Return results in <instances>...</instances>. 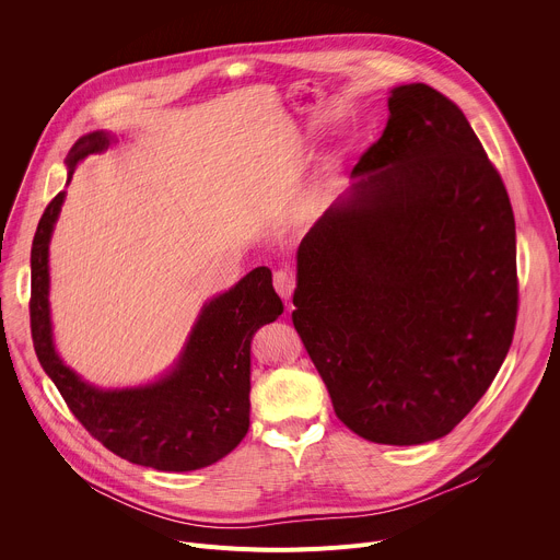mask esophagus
<instances>
[{"instance_id":"esophagus-1","label":"esophagus","mask_w":560,"mask_h":560,"mask_svg":"<svg viewBox=\"0 0 560 560\" xmlns=\"http://www.w3.org/2000/svg\"><path fill=\"white\" fill-rule=\"evenodd\" d=\"M294 288H296V281H294L292 272H288V270H277V272H275V290L279 292L281 299L290 301ZM288 307H290V303H288Z\"/></svg>"}]
</instances>
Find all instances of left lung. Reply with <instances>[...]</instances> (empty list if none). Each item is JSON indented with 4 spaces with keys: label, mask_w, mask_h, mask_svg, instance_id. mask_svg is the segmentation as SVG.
I'll list each match as a JSON object with an SVG mask.
<instances>
[{
    "label": "left lung",
    "mask_w": 560,
    "mask_h": 560,
    "mask_svg": "<svg viewBox=\"0 0 560 560\" xmlns=\"http://www.w3.org/2000/svg\"><path fill=\"white\" fill-rule=\"evenodd\" d=\"M354 184L296 250L294 328L337 417L383 445L450 434L512 346L514 212L460 108L389 91Z\"/></svg>",
    "instance_id": "left-lung-1"
}]
</instances>
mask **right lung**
Masks as SVG:
<instances>
[{"label": "right lung", "instance_id": "right-lung-1", "mask_svg": "<svg viewBox=\"0 0 560 560\" xmlns=\"http://www.w3.org/2000/svg\"><path fill=\"white\" fill-rule=\"evenodd\" d=\"M115 135L79 137L66 156L68 182L77 164L104 152ZM66 192L44 210L31 250V330L37 359L70 412L117 456L159 471H192L230 454L250 428V343L283 303L272 272L255 268L203 303L175 365L152 383L100 387L70 370L52 339L48 248Z\"/></svg>", "mask_w": 560, "mask_h": 560}]
</instances>
